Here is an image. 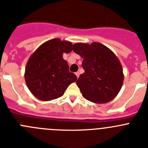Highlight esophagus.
<instances>
[{
    "instance_id": "esophagus-1",
    "label": "esophagus",
    "mask_w": 148,
    "mask_h": 148,
    "mask_svg": "<svg viewBox=\"0 0 148 148\" xmlns=\"http://www.w3.org/2000/svg\"><path fill=\"white\" fill-rule=\"evenodd\" d=\"M75 75H76L77 78H78L79 75H80V73H79V72H76V73H75Z\"/></svg>"
}]
</instances>
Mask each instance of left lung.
Returning <instances> with one entry per match:
<instances>
[{"mask_svg":"<svg viewBox=\"0 0 148 148\" xmlns=\"http://www.w3.org/2000/svg\"><path fill=\"white\" fill-rule=\"evenodd\" d=\"M73 51L84 58V73L76 84L84 99L103 104L110 101L120 91L124 81L119 60L107 47L100 43H77Z\"/></svg>","mask_w":148,"mask_h":148,"instance_id":"8db88e82","label":"left lung"}]
</instances>
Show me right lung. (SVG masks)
Segmentation results:
<instances>
[{
	"label": "right lung",
	"mask_w": 148,
	"mask_h": 148,
	"mask_svg": "<svg viewBox=\"0 0 148 148\" xmlns=\"http://www.w3.org/2000/svg\"><path fill=\"white\" fill-rule=\"evenodd\" d=\"M73 44L55 38L44 43L30 56L25 69V81L37 99L50 101L64 95L68 86L77 80L69 70L63 53H70Z\"/></svg>",
	"instance_id": "right-lung-1"
}]
</instances>
